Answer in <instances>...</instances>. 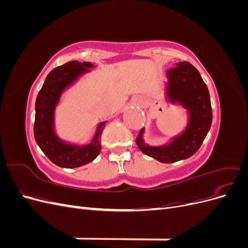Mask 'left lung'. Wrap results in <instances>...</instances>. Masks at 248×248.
<instances>
[{
    "instance_id": "1",
    "label": "left lung",
    "mask_w": 248,
    "mask_h": 248,
    "mask_svg": "<svg viewBox=\"0 0 248 248\" xmlns=\"http://www.w3.org/2000/svg\"><path fill=\"white\" fill-rule=\"evenodd\" d=\"M164 97L169 104H179L186 109L187 121L182 131L162 145L145 141V128L137 138L142 153L163 163L189 158L200 149L212 124L210 95L200 72L188 62H180L167 73Z\"/></svg>"
}]
</instances>
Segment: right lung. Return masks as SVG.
Listing matches in <instances>:
<instances>
[{
    "mask_svg": "<svg viewBox=\"0 0 248 248\" xmlns=\"http://www.w3.org/2000/svg\"><path fill=\"white\" fill-rule=\"evenodd\" d=\"M95 65L89 62L70 61L51 70L35 103L34 137L37 145L56 166L74 169L94 160L101 150V133L108 121H101L85 144L67 141L60 137L56 128V110L67 90L84 74L91 72Z\"/></svg>",
    "mask_w": 248,
    "mask_h": 248,
    "instance_id": "right-lung-1",
    "label": "right lung"
}]
</instances>
